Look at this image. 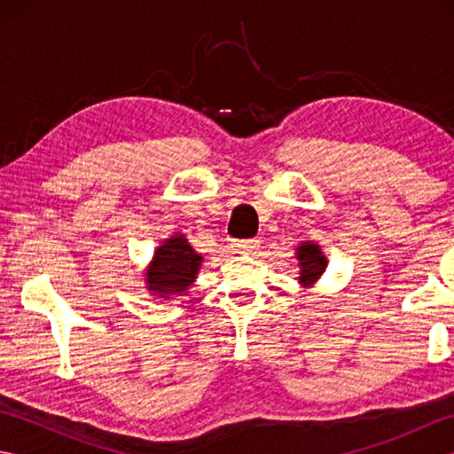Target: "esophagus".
I'll use <instances>...</instances> for the list:
<instances>
[{"mask_svg": "<svg viewBox=\"0 0 454 454\" xmlns=\"http://www.w3.org/2000/svg\"><path fill=\"white\" fill-rule=\"evenodd\" d=\"M232 247L239 255H254L259 249V239H242V242H234Z\"/></svg>", "mask_w": 454, "mask_h": 454, "instance_id": "34e87169", "label": "esophagus"}]
</instances>
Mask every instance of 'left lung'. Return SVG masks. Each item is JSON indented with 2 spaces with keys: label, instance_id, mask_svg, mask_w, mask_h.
Masks as SVG:
<instances>
[{
  "label": "left lung",
  "instance_id": "1",
  "mask_svg": "<svg viewBox=\"0 0 454 454\" xmlns=\"http://www.w3.org/2000/svg\"><path fill=\"white\" fill-rule=\"evenodd\" d=\"M296 259L298 267H301V277H298V283L302 288H310L316 285L317 278H320L327 267V257L324 255L320 244L316 242H302L296 247Z\"/></svg>",
  "mask_w": 454,
  "mask_h": 454
}]
</instances>
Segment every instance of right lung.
<instances>
[{
    "label": "right lung",
    "mask_w": 454,
    "mask_h": 454,
    "mask_svg": "<svg viewBox=\"0 0 454 454\" xmlns=\"http://www.w3.org/2000/svg\"><path fill=\"white\" fill-rule=\"evenodd\" d=\"M200 265L202 255L192 249L185 234L176 232L156 247L152 262L144 269V288L161 301L183 296L195 283Z\"/></svg>",
    "instance_id": "1"
}]
</instances>
